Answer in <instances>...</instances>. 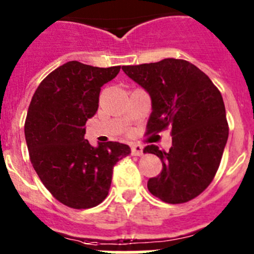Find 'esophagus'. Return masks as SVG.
<instances>
[{
	"instance_id": "34e87169",
	"label": "esophagus",
	"mask_w": 254,
	"mask_h": 254,
	"mask_svg": "<svg viewBox=\"0 0 254 254\" xmlns=\"http://www.w3.org/2000/svg\"><path fill=\"white\" fill-rule=\"evenodd\" d=\"M131 155L132 156H142L143 151L140 145H132L131 146Z\"/></svg>"
}]
</instances>
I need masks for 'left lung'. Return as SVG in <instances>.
I'll return each instance as SVG.
<instances>
[{"label": "left lung", "instance_id": "8db88e82", "mask_svg": "<svg viewBox=\"0 0 254 254\" xmlns=\"http://www.w3.org/2000/svg\"><path fill=\"white\" fill-rule=\"evenodd\" d=\"M122 69L151 98L147 133L172 128L169 151L155 145L143 149L163 163L147 188L164 202L190 201L212 182L228 141L223 96L206 73L185 60L165 58Z\"/></svg>", "mask_w": 254, "mask_h": 254}]
</instances>
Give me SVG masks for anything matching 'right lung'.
<instances>
[{"mask_svg":"<svg viewBox=\"0 0 254 254\" xmlns=\"http://www.w3.org/2000/svg\"><path fill=\"white\" fill-rule=\"evenodd\" d=\"M120 69L69 61L52 71L31 98L25 121L30 161L47 190L68 207L103 202L114 165L131 154L125 143L108 141L94 147L84 137L85 123L99 107L100 87Z\"/></svg>","mask_w":254,"mask_h":254,"instance_id":"1","label":"right lung"}]
</instances>
